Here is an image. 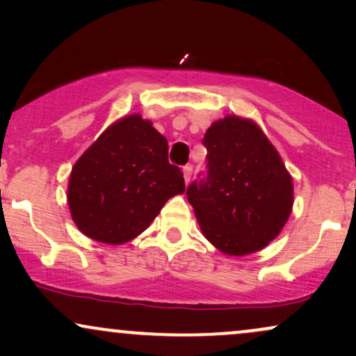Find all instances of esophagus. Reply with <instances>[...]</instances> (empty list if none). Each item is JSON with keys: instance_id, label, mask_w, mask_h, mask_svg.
I'll return each instance as SVG.
<instances>
[{"instance_id": "obj_1", "label": "esophagus", "mask_w": 356, "mask_h": 356, "mask_svg": "<svg viewBox=\"0 0 356 356\" xmlns=\"http://www.w3.org/2000/svg\"><path fill=\"white\" fill-rule=\"evenodd\" d=\"M182 172H184V181H186V184H189L191 179H192V165L187 164L182 169Z\"/></svg>"}]
</instances>
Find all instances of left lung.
<instances>
[{
    "label": "left lung",
    "instance_id": "1",
    "mask_svg": "<svg viewBox=\"0 0 356 356\" xmlns=\"http://www.w3.org/2000/svg\"><path fill=\"white\" fill-rule=\"evenodd\" d=\"M207 175L187 187L202 234L224 254L266 248L291 214L293 179L252 120L227 115L207 129Z\"/></svg>",
    "mask_w": 356,
    "mask_h": 356
}]
</instances>
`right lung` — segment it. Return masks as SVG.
<instances>
[{
    "mask_svg": "<svg viewBox=\"0 0 356 356\" xmlns=\"http://www.w3.org/2000/svg\"><path fill=\"white\" fill-rule=\"evenodd\" d=\"M167 154V138L138 113L110 125L72 169L68 207L76 227L105 244L144 232L164 204L186 191Z\"/></svg>",
    "mask_w": 356,
    "mask_h": 356,
    "instance_id": "right-lung-1",
    "label": "right lung"
}]
</instances>
